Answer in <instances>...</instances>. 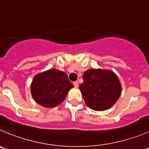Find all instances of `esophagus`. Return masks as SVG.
<instances>
[{"instance_id":"esophagus-1","label":"esophagus","mask_w":149,"mask_h":149,"mask_svg":"<svg viewBox=\"0 0 149 149\" xmlns=\"http://www.w3.org/2000/svg\"><path fill=\"white\" fill-rule=\"evenodd\" d=\"M73 85H74V87L77 88V87H78V86H79L78 81H74V83H73Z\"/></svg>"}]
</instances>
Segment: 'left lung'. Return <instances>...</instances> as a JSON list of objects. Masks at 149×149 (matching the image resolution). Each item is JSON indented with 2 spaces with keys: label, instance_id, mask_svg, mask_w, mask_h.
<instances>
[{
  "label": "left lung",
  "instance_id": "left-lung-1",
  "mask_svg": "<svg viewBox=\"0 0 149 149\" xmlns=\"http://www.w3.org/2000/svg\"><path fill=\"white\" fill-rule=\"evenodd\" d=\"M83 78L80 90L86 104L92 110H107L119 98L121 84L111 71L88 69L84 72Z\"/></svg>",
  "mask_w": 149,
  "mask_h": 149
}]
</instances>
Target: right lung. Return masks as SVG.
<instances>
[{
	"label": "right lung",
	"instance_id": "add662e5",
	"mask_svg": "<svg viewBox=\"0 0 149 149\" xmlns=\"http://www.w3.org/2000/svg\"><path fill=\"white\" fill-rule=\"evenodd\" d=\"M65 72L49 69L37 74L31 84L35 101L46 107H53L63 101L69 89L73 88Z\"/></svg>",
	"mask_w": 149,
	"mask_h": 149
}]
</instances>
